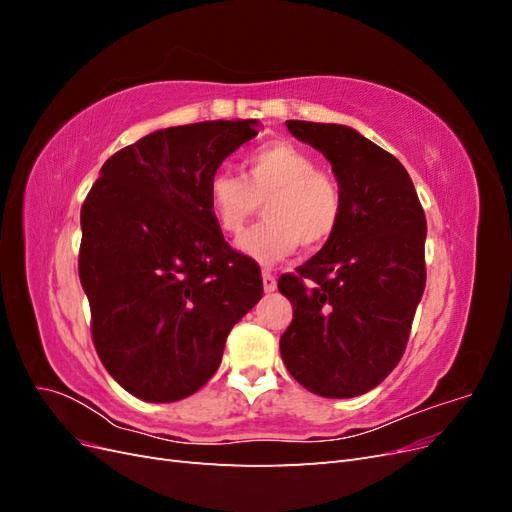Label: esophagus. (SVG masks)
Wrapping results in <instances>:
<instances>
[{
  "instance_id": "esophagus-1",
  "label": "esophagus",
  "mask_w": 512,
  "mask_h": 512,
  "mask_svg": "<svg viewBox=\"0 0 512 512\" xmlns=\"http://www.w3.org/2000/svg\"><path fill=\"white\" fill-rule=\"evenodd\" d=\"M262 288H265V292H273L277 288V282L271 271H262Z\"/></svg>"
}]
</instances>
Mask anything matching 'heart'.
<instances>
[{
    "label": "heart",
    "instance_id": "b5f03b06",
    "mask_svg": "<svg viewBox=\"0 0 512 512\" xmlns=\"http://www.w3.org/2000/svg\"><path fill=\"white\" fill-rule=\"evenodd\" d=\"M265 200V222L237 241V247L262 265H275L299 245L318 250L342 222V190L312 153L290 141H273L243 160V179L215 170L207 181V205L226 235H239Z\"/></svg>",
    "mask_w": 512,
    "mask_h": 512
}]
</instances>
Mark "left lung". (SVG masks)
<instances>
[{"instance_id":"8db88e82","label":"left lung","mask_w":512,"mask_h":512,"mask_svg":"<svg viewBox=\"0 0 512 512\" xmlns=\"http://www.w3.org/2000/svg\"><path fill=\"white\" fill-rule=\"evenodd\" d=\"M286 126L331 162L344 209L331 241L277 282L292 303L282 359L307 391L348 399L376 389L406 350L425 290V211L408 170L363 134Z\"/></svg>"}]
</instances>
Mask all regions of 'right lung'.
Here are the masks:
<instances>
[{"label": "right lung", "mask_w": 512, "mask_h": 512, "mask_svg": "<svg viewBox=\"0 0 512 512\" xmlns=\"http://www.w3.org/2000/svg\"><path fill=\"white\" fill-rule=\"evenodd\" d=\"M256 119L151 132L100 168L81 209L79 277L91 337L123 389L168 404L218 371L230 329L262 297L260 269L226 243L207 181Z\"/></svg>", "instance_id": "obj_1"}]
</instances>
